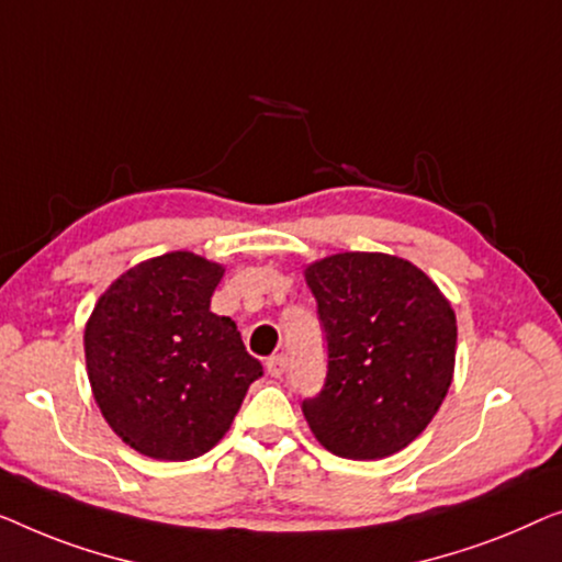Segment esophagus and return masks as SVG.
Here are the masks:
<instances>
[{"instance_id":"obj_1","label":"esophagus","mask_w":562,"mask_h":562,"mask_svg":"<svg viewBox=\"0 0 562 562\" xmlns=\"http://www.w3.org/2000/svg\"><path fill=\"white\" fill-rule=\"evenodd\" d=\"M284 369H288V359H284L282 353L267 359V371H270V376H282Z\"/></svg>"}]
</instances>
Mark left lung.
I'll use <instances>...</instances> for the list:
<instances>
[{
    "label": "left lung",
    "mask_w": 562,
    "mask_h": 562,
    "mask_svg": "<svg viewBox=\"0 0 562 562\" xmlns=\"http://www.w3.org/2000/svg\"><path fill=\"white\" fill-rule=\"evenodd\" d=\"M328 369L303 400L330 453L376 461L409 446L446 397L456 315L428 274L400 257L346 251L307 267Z\"/></svg>",
    "instance_id": "8db88e82"
}]
</instances>
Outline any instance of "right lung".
Segmentation results:
<instances>
[{"label":"right lung","mask_w":562,"mask_h":562,"mask_svg":"<svg viewBox=\"0 0 562 562\" xmlns=\"http://www.w3.org/2000/svg\"><path fill=\"white\" fill-rule=\"evenodd\" d=\"M218 265L172 251L124 272L86 326V367L101 415L126 446L191 461L232 428L265 374L236 323L211 313Z\"/></svg>","instance_id":"add662e5"}]
</instances>
